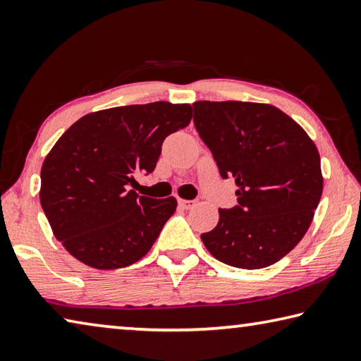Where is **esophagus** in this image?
I'll list each match as a JSON object with an SVG mask.
<instances>
[{"label":"esophagus","mask_w":361,"mask_h":361,"mask_svg":"<svg viewBox=\"0 0 361 361\" xmlns=\"http://www.w3.org/2000/svg\"><path fill=\"white\" fill-rule=\"evenodd\" d=\"M177 203L182 207V209H192V207L197 206V201L195 200H177Z\"/></svg>","instance_id":"34e87169"}]
</instances>
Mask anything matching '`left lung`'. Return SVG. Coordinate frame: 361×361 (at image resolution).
I'll use <instances>...</instances> for the list:
<instances>
[{
    "mask_svg": "<svg viewBox=\"0 0 361 361\" xmlns=\"http://www.w3.org/2000/svg\"><path fill=\"white\" fill-rule=\"evenodd\" d=\"M193 123L238 204L219 209L201 235L219 262L260 269L286 257L312 222L324 188L320 155L306 131L271 104L197 101Z\"/></svg>",
    "mask_w": 361,
    "mask_h": 361,
    "instance_id": "1",
    "label": "left lung"
}]
</instances>
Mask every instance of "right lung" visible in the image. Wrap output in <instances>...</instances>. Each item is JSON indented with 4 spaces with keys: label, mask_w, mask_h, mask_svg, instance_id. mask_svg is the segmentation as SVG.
<instances>
[{
    "label": "right lung",
    "mask_w": 361,
    "mask_h": 361,
    "mask_svg": "<svg viewBox=\"0 0 361 361\" xmlns=\"http://www.w3.org/2000/svg\"><path fill=\"white\" fill-rule=\"evenodd\" d=\"M190 120V104L155 101L87 114L63 133L42 163L39 198L69 254L97 269L147 254L177 201L139 197L130 185L155 169L164 139Z\"/></svg>",
    "instance_id": "add662e5"
}]
</instances>
